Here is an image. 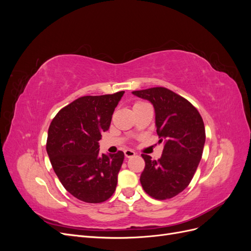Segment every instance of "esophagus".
Wrapping results in <instances>:
<instances>
[{"mask_svg":"<svg viewBox=\"0 0 251 251\" xmlns=\"http://www.w3.org/2000/svg\"><path fill=\"white\" fill-rule=\"evenodd\" d=\"M136 155V153L134 151H132V150H126L125 151V156L126 157V158H132V157H134Z\"/></svg>","mask_w":251,"mask_h":251,"instance_id":"esophagus-1","label":"esophagus"}]
</instances>
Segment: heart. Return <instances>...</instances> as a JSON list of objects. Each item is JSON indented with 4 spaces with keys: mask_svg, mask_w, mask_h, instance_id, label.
<instances>
[{
    "mask_svg": "<svg viewBox=\"0 0 251 251\" xmlns=\"http://www.w3.org/2000/svg\"><path fill=\"white\" fill-rule=\"evenodd\" d=\"M142 103H144L143 101H136L135 103H134V105H139V104H142Z\"/></svg>",
    "mask_w": 251,
    "mask_h": 251,
    "instance_id": "heart-1",
    "label": "heart"
}]
</instances>
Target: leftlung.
I'll list each match as a JSON object with an SVG mask.
<instances>
[{
	"instance_id": "1",
	"label": "left lung",
	"mask_w": 251,
	"mask_h": 251,
	"mask_svg": "<svg viewBox=\"0 0 251 251\" xmlns=\"http://www.w3.org/2000/svg\"><path fill=\"white\" fill-rule=\"evenodd\" d=\"M132 93L153 103L159 142H164L158 160L141 155L146 162L141 185L151 198L171 199L188 186L198 168L205 143L203 119L191 102L172 90L155 87Z\"/></svg>"
}]
</instances>
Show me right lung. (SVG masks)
<instances>
[{
    "label": "right lung",
    "instance_id": "1",
    "mask_svg": "<svg viewBox=\"0 0 251 251\" xmlns=\"http://www.w3.org/2000/svg\"><path fill=\"white\" fill-rule=\"evenodd\" d=\"M124 93L79 97L51 121L46 149L52 168L63 186L80 201L101 203L116 189L125 154L101 155L98 141L109 130Z\"/></svg>",
    "mask_w": 251,
    "mask_h": 251
}]
</instances>
